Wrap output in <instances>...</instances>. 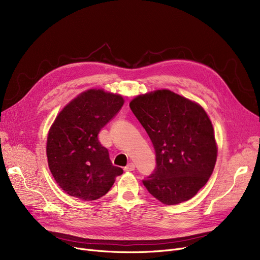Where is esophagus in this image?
Wrapping results in <instances>:
<instances>
[{"instance_id":"esophagus-1","label":"esophagus","mask_w":260,"mask_h":260,"mask_svg":"<svg viewBox=\"0 0 260 260\" xmlns=\"http://www.w3.org/2000/svg\"><path fill=\"white\" fill-rule=\"evenodd\" d=\"M134 170H135V165H134V163H132V162H129L128 165L124 168V171H126V172H132Z\"/></svg>"}]
</instances>
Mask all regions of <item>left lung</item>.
<instances>
[{"label": "left lung", "mask_w": 260, "mask_h": 260, "mask_svg": "<svg viewBox=\"0 0 260 260\" xmlns=\"http://www.w3.org/2000/svg\"><path fill=\"white\" fill-rule=\"evenodd\" d=\"M129 107L151 138L157 167L143 180L163 204L193 198L214 171L218 147L204 108L170 89L139 94Z\"/></svg>", "instance_id": "left-lung-1"}]
</instances>
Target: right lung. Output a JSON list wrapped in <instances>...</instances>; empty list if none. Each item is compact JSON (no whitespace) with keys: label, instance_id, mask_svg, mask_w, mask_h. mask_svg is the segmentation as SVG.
Masks as SVG:
<instances>
[{"label":"right lung","instance_id":"right-lung-1","mask_svg":"<svg viewBox=\"0 0 260 260\" xmlns=\"http://www.w3.org/2000/svg\"><path fill=\"white\" fill-rule=\"evenodd\" d=\"M123 103L121 94L91 88L78 94L54 119L46 155L51 175L66 194L84 201L99 199L122 175L98 134Z\"/></svg>","mask_w":260,"mask_h":260}]
</instances>
